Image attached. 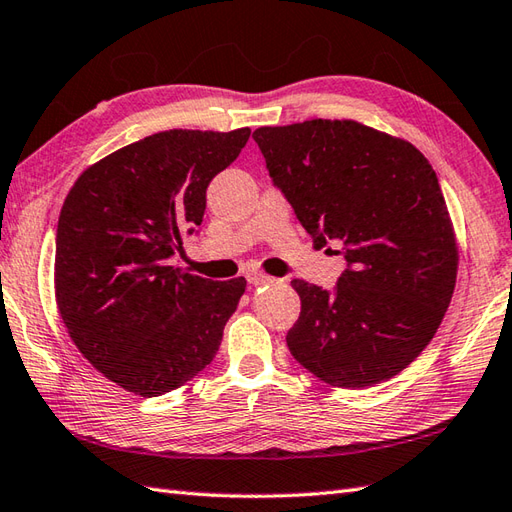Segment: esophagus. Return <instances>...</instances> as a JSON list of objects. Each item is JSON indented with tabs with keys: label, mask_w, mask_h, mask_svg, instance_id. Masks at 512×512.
<instances>
[{
	"label": "esophagus",
	"mask_w": 512,
	"mask_h": 512,
	"mask_svg": "<svg viewBox=\"0 0 512 512\" xmlns=\"http://www.w3.org/2000/svg\"><path fill=\"white\" fill-rule=\"evenodd\" d=\"M245 278H247L249 285H254V287H258V285H269V282H274V278H269L267 274H263V271H256V269L247 271Z\"/></svg>",
	"instance_id": "obj_1"
}]
</instances>
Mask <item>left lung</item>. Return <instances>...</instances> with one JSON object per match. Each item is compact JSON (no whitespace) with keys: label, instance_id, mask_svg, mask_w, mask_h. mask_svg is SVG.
Listing matches in <instances>:
<instances>
[{"label":"left lung","instance_id":"8db88e82","mask_svg":"<svg viewBox=\"0 0 512 512\" xmlns=\"http://www.w3.org/2000/svg\"><path fill=\"white\" fill-rule=\"evenodd\" d=\"M252 138L313 245L337 243L346 260L333 291L291 280L302 302L291 355L337 388L392 379L436 335L456 287L434 168L410 142L355 120L260 127Z\"/></svg>","mask_w":512,"mask_h":512}]
</instances>
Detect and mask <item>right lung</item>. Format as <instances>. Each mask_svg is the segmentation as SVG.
Returning <instances> with one entry per match:
<instances>
[{
  "instance_id": "1",
  "label": "right lung",
  "mask_w": 512,
  "mask_h": 512,
  "mask_svg": "<svg viewBox=\"0 0 512 512\" xmlns=\"http://www.w3.org/2000/svg\"><path fill=\"white\" fill-rule=\"evenodd\" d=\"M247 140V127L153 133L89 166L65 197L54 258L63 324L96 370L144 399L208 366L245 293V278L192 276L170 258Z\"/></svg>"
}]
</instances>
